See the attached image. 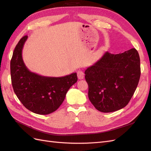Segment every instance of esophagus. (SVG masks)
<instances>
[{
  "mask_svg": "<svg viewBox=\"0 0 151 151\" xmlns=\"http://www.w3.org/2000/svg\"><path fill=\"white\" fill-rule=\"evenodd\" d=\"M77 77L79 79H83L84 77V73L82 70H79L77 72Z\"/></svg>",
  "mask_w": 151,
  "mask_h": 151,
  "instance_id": "1",
  "label": "esophagus"
}]
</instances>
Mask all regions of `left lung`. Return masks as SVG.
Masks as SVG:
<instances>
[{"label": "left lung", "mask_w": 151, "mask_h": 151, "mask_svg": "<svg viewBox=\"0 0 151 151\" xmlns=\"http://www.w3.org/2000/svg\"><path fill=\"white\" fill-rule=\"evenodd\" d=\"M88 97L94 106L103 113L124 108L139 84L140 57L135 48L119 54L106 52L85 70Z\"/></svg>", "instance_id": "obj_1"}]
</instances>
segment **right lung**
I'll return each instance as SVG.
<instances>
[{
  "mask_svg": "<svg viewBox=\"0 0 151 151\" xmlns=\"http://www.w3.org/2000/svg\"><path fill=\"white\" fill-rule=\"evenodd\" d=\"M28 38L22 37L14 50L11 60V76L14 91L29 111L48 115L56 111L64 100L68 90L77 81V74L63 77H45L29 70L22 57Z\"/></svg>",
  "mask_w": 151,
  "mask_h": 151,
  "instance_id": "1",
  "label": "right lung"
}]
</instances>
